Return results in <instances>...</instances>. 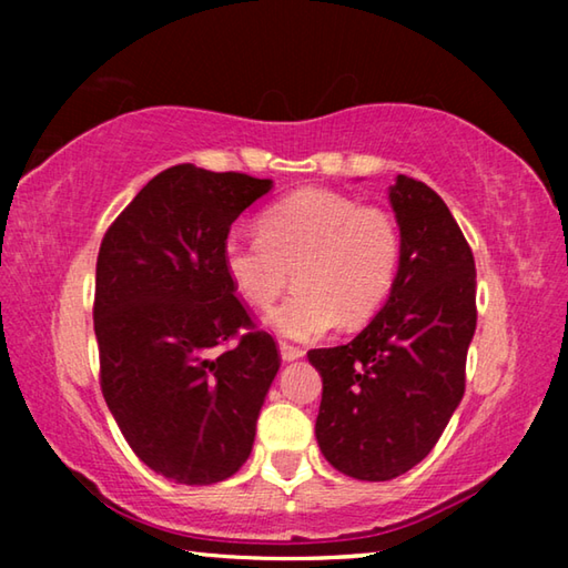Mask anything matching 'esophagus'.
Returning <instances> with one entry per match:
<instances>
[{"label": "esophagus", "instance_id": "esophagus-1", "mask_svg": "<svg viewBox=\"0 0 568 568\" xmlns=\"http://www.w3.org/2000/svg\"><path fill=\"white\" fill-rule=\"evenodd\" d=\"M303 348L301 345H293V343H285V341H281V358L283 361H297V358H303Z\"/></svg>", "mask_w": 568, "mask_h": 568}]
</instances>
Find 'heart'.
Wrapping results in <instances>:
<instances>
[{
  "label": "heart",
  "mask_w": 568,
  "mask_h": 568,
  "mask_svg": "<svg viewBox=\"0 0 568 568\" xmlns=\"http://www.w3.org/2000/svg\"><path fill=\"white\" fill-rule=\"evenodd\" d=\"M261 235L230 233L223 265L250 305L267 307L291 283L297 291L267 315L287 338H318L345 321L371 318L396 283L400 230L390 213L335 190L305 187L263 210Z\"/></svg>",
  "instance_id": "1"
}]
</instances>
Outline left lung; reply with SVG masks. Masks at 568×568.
Here are the masks:
<instances>
[{
	"mask_svg": "<svg viewBox=\"0 0 568 568\" xmlns=\"http://www.w3.org/2000/svg\"><path fill=\"white\" fill-rule=\"evenodd\" d=\"M388 197L400 227L390 297L351 343L307 353L323 378L315 438L358 480H390L430 454L464 398L476 331V263L450 210L406 175Z\"/></svg>",
	"mask_w": 568,
	"mask_h": 568,
	"instance_id": "1",
	"label": "left lung"
}]
</instances>
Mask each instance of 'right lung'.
Instances as JSON below:
<instances>
[{"instance_id":"1","label":"right lung","mask_w":568,"mask_h":568,"mask_svg":"<svg viewBox=\"0 0 568 568\" xmlns=\"http://www.w3.org/2000/svg\"><path fill=\"white\" fill-rule=\"evenodd\" d=\"M271 187L243 172L168 168L102 237L92 311L102 396L138 458L175 484L237 474L281 368L223 265L230 225Z\"/></svg>"}]
</instances>
